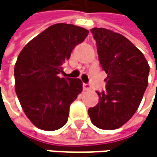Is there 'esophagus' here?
<instances>
[{
  "instance_id": "34e87169",
  "label": "esophagus",
  "mask_w": 157,
  "mask_h": 157,
  "mask_svg": "<svg viewBox=\"0 0 157 157\" xmlns=\"http://www.w3.org/2000/svg\"><path fill=\"white\" fill-rule=\"evenodd\" d=\"M83 89L84 90H89L90 89V86L88 84H83Z\"/></svg>"
}]
</instances>
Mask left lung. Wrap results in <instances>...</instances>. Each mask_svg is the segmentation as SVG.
Returning a JSON list of instances; mask_svg holds the SVG:
<instances>
[{
  "label": "left lung",
  "mask_w": 157,
  "mask_h": 157,
  "mask_svg": "<svg viewBox=\"0 0 157 157\" xmlns=\"http://www.w3.org/2000/svg\"><path fill=\"white\" fill-rule=\"evenodd\" d=\"M91 33L107 77L106 91L97 92L99 102L88 109V115L100 129H118L140 106L148 86L150 67L143 53L122 35L105 28H92Z\"/></svg>",
  "instance_id": "obj_1"
}]
</instances>
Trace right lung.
I'll return each instance as SVG.
<instances>
[{"label":"right lung","mask_w":157,"mask_h":157,"mask_svg":"<svg viewBox=\"0 0 157 157\" xmlns=\"http://www.w3.org/2000/svg\"><path fill=\"white\" fill-rule=\"evenodd\" d=\"M88 30L73 24L48 27L24 46L15 64V89L27 118L41 130L67 123L70 105L83 90L80 79L59 77L72 49Z\"/></svg>","instance_id":"add662e5"}]
</instances>
